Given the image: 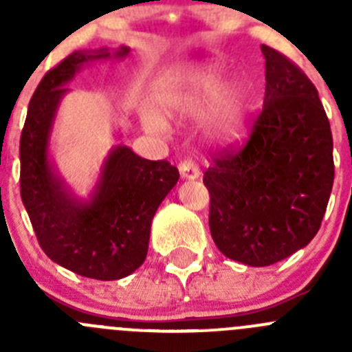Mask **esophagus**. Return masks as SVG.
<instances>
[{
    "label": "esophagus",
    "mask_w": 352,
    "mask_h": 352,
    "mask_svg": "<svg viewBox=\"0 0 352 352\" xmlns=\"http://www.w3.org/2000/svg\"><path fill=\"white\" fill-rule=\"evenodd\" d=\"M179 173H182L183 179H195L201 176L199 166L192 158H185L183 162H179Z\"/></svg>",
    "instance_id": "1"
}]
</instances>
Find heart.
<instances>
[{"instance_id": "b5f03b06", "label": "heart", "mask_w": 352, "mask_h": 352, "mask_svg": "<svg viewBox=\"0 0 352 352\" xmlns=\"http://www.w3.org/2000/svg\"><path fill=\"white\" fill-rule=\"evenodd\" d=\"M160 105L169 116L192 118L203 113L208 135L219 141L238 139L247 123V95L236 82L223 84L219 67L203 68L160 96ZM146 125L153 132H166V120L157 113L146 114Z\"/></svg>"}]
</instances>
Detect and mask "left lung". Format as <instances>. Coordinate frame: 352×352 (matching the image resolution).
I'll return each mask as SVG.
<instances>
[{
  "instance_id": "obj_1",
  "label": "left lung",
  "mask_w": 352,
  "mask_h": 352,
  "mask_svg": "<svg viewBox=\"0 0 352 352\" xmlns=\"http://www.w3.org/2000/svg\"><path fill=\"white\" fill-rule=\"evenodd\" d=\"M266 91L247 142L204 173L210 231L223 256L270 266L312 241L335 178L333 138L319 93L298 65L261 45Z\"/></svg>"
}]
</instances>
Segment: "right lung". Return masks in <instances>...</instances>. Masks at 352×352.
<instances>
[{
	"label": "right lung",
	"mask_w": 352,
	"mask_h": 352,
	"mask_svg": "<svg viewBox=\"0 0 352 352\" xmlns=\"http://www.w3.org/2000/svg\"><path fill=\"white\" fill-rule=\"evenodd\" d=\"M129 47L114 52L125 58ZM107 49L72 52L40 80L21 133V197L42 250L80 276L118 280L144 263L157 208L179 179L167 160H146L126 146L111 149L89 201L74 197L49 160V138L65 84Z\"/></svg>",
	"instance_id": "obj_1"
}]
</instances>
